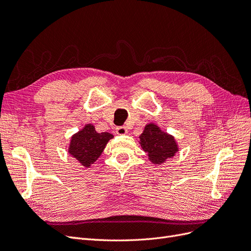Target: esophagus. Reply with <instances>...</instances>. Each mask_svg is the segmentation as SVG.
<instances>
[{"label":"esophagus","instance_id":"34e87169","mask_svg":"<svg viewBox=\"0 0 251 251\" xmlns=\"http://www.w3.org/2000/svg\"><path fill=\"white\" fill-rule=\"evenodd\" d=\"M115 132L117 135H126L127 133V128L126 126H117Z\"/></svg>","mask_w":251,"mask_h":251}]
</instances>
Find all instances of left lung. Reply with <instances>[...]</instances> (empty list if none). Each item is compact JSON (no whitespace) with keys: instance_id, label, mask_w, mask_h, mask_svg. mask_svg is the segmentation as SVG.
I'll list each match as a JSON object with an SVG mask.
<instances>
[{"instance_id":"1","label":"left lung","mask_w":251,"mask_h":251,"mask_svg":"<svg viewBox=\"0 0 251 251\" xmlns=\"http://www.w3.org/2000/svg\"><path fill=\"white\" fill-rule=\"evenodd\" d=\"M139 143L148 154L149 160L154 164L164 163L179 151L178 143L174 136L162 131L153 123L144 126L143 132L139 136Z\"/></svg>"}]
</instances>
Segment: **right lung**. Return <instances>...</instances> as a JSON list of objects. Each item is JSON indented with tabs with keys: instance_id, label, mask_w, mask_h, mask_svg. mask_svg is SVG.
<instances>
[{
	"instance_id": "1",
	"label": "right lung",
	"mask_w": 251,
	"mask_h": 251,
	"mask_svg": "<svg viewBox=\"0 0 251 251\" xmlns=\"http://www.w3.org/2000/svg\"><path fill=\"white\" fill-rule=\"evenodd\" d=\"M113 137L112 134L107 132L97 133L94 126L88 124L72 136L68 153L82 166L90 168L100 157L107 143Z\"/></svg>"
}]
</instances>
